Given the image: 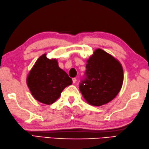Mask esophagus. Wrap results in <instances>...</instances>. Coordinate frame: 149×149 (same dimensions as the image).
Listing matches in <instances>:
<instances>
[{
	"label": "esophagus",
	"instance_id": "obj_1",
	"mask_svg": "<svg viewBox=\"0 0 149 149\" xmlns=\"http://www.w3.org/2000/svg\"><path fill=\"white\" fill-rule=\"evenodd\" d=\"M72 83H73V84L76 83V81H77V78H73L72 79Z\"/></svg>",
	"mask_w": 149,
	"mask_h": 149
}]
</instances>
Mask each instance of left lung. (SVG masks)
Wrapping results in <instances>:
<instances>
[{"mask_svg": "<svg viewBox=\"0 0 149 149\" xmlns=\"http://www.w3.org/2000/svg\"><path fill=\"white\" fill-rule=\"evenodd\" d=\"M87 63V77L80 85V92L90 105L99 107L108 104L122 87V65L113 56L101 49L94 51Z\"/></svg>", "mask_w": 149, "mask_h": 149, "instance_id": "8db88e82", "label": "left lung"}]
</instances>
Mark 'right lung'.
Returning a JSON list of instances; mask_svg holds the SVG:
<instances>
[{
  "mask_svg": "<svg viewBox=\"0 0 149 149\" xmlns=\"http://www.w3.org/2000/svg\"><path fill=\"white\" fill-rule=\"evenodd\" d=\"M26 82L32 96L39 102L51 105L56 101L72 79L58 66L56 58L49 59L46 54L38 58L28 73Z\"/></svg>",
  "mask_w": 149,
  "mask_h": 149,
  "instance_id": "1",
  "label": "right lung"
}]
</instances>
